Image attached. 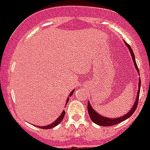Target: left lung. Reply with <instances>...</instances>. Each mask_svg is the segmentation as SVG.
Masks as SVG:
<instances>
[{"mask_svg":"<svg viewBox=\"0 0 150 150\" xmlns=\"http://www.w3.org/2000/svg\"><path fill=\"white\" fill-rule=\"evenodd\" d=\"M125 42V41H124ZM125 45L128 47V50L129 52L131 53V56L132 58V61L134 63L135 68L137 70L138 74L140 75V73H139V69H138V67L137 65V63H136V59H135V56L134 53L132 52V49L131 48V47L128 45V43H125ZM140 90H141V78H139V82H138V90H137V98H136V100H135V103L133 104V106L131 108V110L126 113L125 115H124L123 116H120V117H117V118H108L106 117V116H103L102 115L98 114V112L94 110L93 107H91L90 105V102H88V105H87V110H88V112H89V115H90V120L94 122V124H98L99 126H111V125H115V124H120L121 122H123L125 120H127L128 118L131 116L134 113L135 110L137 109V104H138V99H139V95H140Z\"/></svg>","mask_w":150,"mask_h":150,"instance_id":"left-lung-1","label":"left lung"}]
</instances>
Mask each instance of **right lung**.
<instances>
[{
	"instance_id": "add662e5",
	"label": "right lung",
	"mask_w": 150,
	"mask_h": 150,
	"mask_svg": "<svg viewBox=\"0 0 150 150\" xmlns=\"http://www.w3.org/2000/svg\"><path fill=\"white\" fill-rule=\"evenodd\" d=\"M74 90H72V91H71V93H70V94H69V97H68V98H67L66 105H67V103H68V102H69V97H71V96H72V94H73ZM66 105H65V107H66ZM64 115H65V111H63V112H62V113L60 114V116L57 118V119H56V120L54 121L53 123L48 124V125H47V126H38V127H39V128H43V129H51V128H55L56 126H57V125H58V124H60V122L62 121V120H63V118L64 117Z\"/></svg>"
}]
</instances>
